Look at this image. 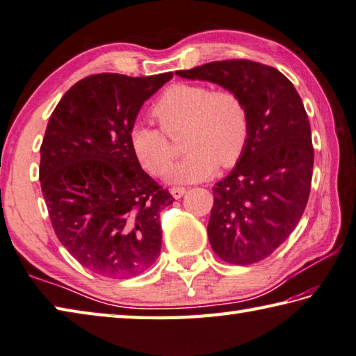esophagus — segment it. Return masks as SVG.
<instances>
[{
	"instance_id": "34e87169",
	"label": "esophagus",
	"mask_w": 356,
	"mask_h": 356,
	"mask_svg": "<svg viewBox=\"0 0 356 356\" xmlns=\"http://www.w3.org/2000/svg\"><path fill=\"white\" fill-rule=\"evenodd\" d=\"M170 193L172 194L174 199H180L186 193V190H185V188H182V186H174V188H171Z\"/></svg>"
}]
</instances>
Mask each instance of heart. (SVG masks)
<instances>
[{
	"mask_svg": "<svg viewBox=\"0 0 356 356\" xmlns=\"http://www.w3.org/2000/svg\"><path fill=\"white\" fill-rule=\"evenodd\" d=\"M152 115L166 134L184 128L186 154L165 172L170 184H194L213 176L222 166L238 162L248 142L250 118L245 103L232 89L176 83L152 104ZM163 131L136 123L129 131L131 149L145 170L165 171L172 146Z\"/></svg>",
	"mask_w": 356,
	"mask_h": 356,
	"instance_id": "b5f03b06",
	"label": "heart"
}]
</instances>
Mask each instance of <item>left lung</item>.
Instances as JSON below:
<instances>
[{
	"mask_svg": "<svg viewBox=\"0 0 356 356\" xmlns=\"http://www.w3.org/2000/svg\"><path fill=\"white\" fill-rule=\"evenodd\" d=\"M176 74L232 89L245 103L248 142L232 172L213 188L208 239L228 264L262 261L296 228L309 200L313 146L301 97L277 69L250 60Z\"/></svg>",
	"mask_w": 356,
	"mask_h": 356,
	"instance_id": "left-lung-1",
	"label": "left lung"
}]
</instances>
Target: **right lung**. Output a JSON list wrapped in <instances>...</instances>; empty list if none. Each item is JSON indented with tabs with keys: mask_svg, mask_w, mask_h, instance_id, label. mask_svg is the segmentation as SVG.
<instances>
[{
	"mask_svg": "<svg viewBox=\"0 0 356 356\" xmlns=\"http://www.w3.org/2000/svg\"><path fill=\"white\" fill-rule=\"evenodd\" d=\"M171 79L90 75L49 118L40 148L49 218L63 247L100 276L140 275L160 254V211L174 199L142 170L129 131L143 103Z\"/></svg>",
	"mask_w": 356,
	"mask_h": 356,
	"instance_id": "obj_1",
	"label": "right lung"
}]
</instances>
